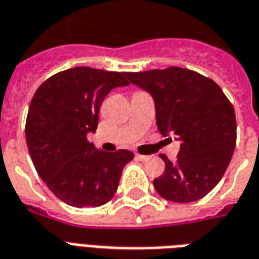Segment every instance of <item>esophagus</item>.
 Instances as JSON below:
<instances>
[{
  "label": "esophagus",
  "mask_w": 259,
  "mask_h": 259,
  "mask_svg": "<svg viewBox=\"0 0 259 259\" xmlns=\"http://www.w3.org/2000/svg\"><path fill=\"white\" fill-rule=\"evenodd\" d=\"M136 158H138V159H139V161H148V159H150V155H142V154H136Z\"/></svg>",
  "instance_id": "obj_1"
}]
</instances>
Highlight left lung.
I'll return each instance as SVG.
<instances>
[{"label":"left lung","instance_id":"1","mask_svg":"<svg viewBox=\"0 0 259 259\" xmlns=\"http://www.w3.org/2000/svg\"><path fill=\"white\" fill-rule=\"evenodd\" d=\"M155 102L158 130L181 142L174 162L161 154L165 171L152 184L174 202L197 201L226 173L236 144L235 111L211 78L181 67L125 73ZM170 139V138H169Z\"/></svg>","mask_w":259,"mask_h":259}]
</instances>
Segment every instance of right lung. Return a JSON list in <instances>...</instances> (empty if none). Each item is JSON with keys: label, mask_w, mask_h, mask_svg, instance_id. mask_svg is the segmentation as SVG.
I'll use <instances>...</instances> for the list:
<instances>
[{"label": "right lung", "mask_w": 259, "mask_h": 259, "mask_svg": "<svg viewBox=\"0 0 259 259\" xmlns=\"http://www.w3.org/2000/svg\"><path fill=\"white\" fill-rule=\"evenodd\" d=\"M125 73L74 67L37 88L28 109L25 138L40 178L59 200L77 208L112 200L134 152L100 151L86 135L96 132L104 98L127 86Z\"/></svg>", "instance_id": "add662e5"}]
</instances>
